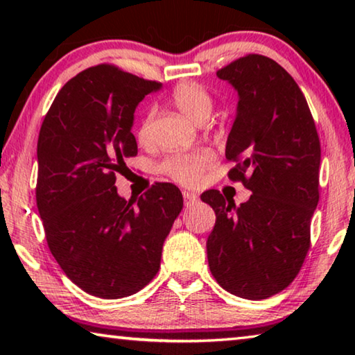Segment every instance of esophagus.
I'll use <instances>...</instances> for the list:
<instances>
[{
    "label": "esophagus",
    "mask_w": 355,
    "mask_h": 355,
    "mask_svg": "<svg viewBox=\"0 0 355 355\" xmlns=\"http://www.w3.org/2000/svg\"><path fill=\"white\" fill-rule=\"evenodd\" d=\"M183 199H184V205L191 207L192 203L197 202V196L192 194V192H189V191H183Z\"/></svg>",
    "instance_id": "1"
}]
</instances>
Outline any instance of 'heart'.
<instances>
[{
	"instance_id": "obj_1",
	"label": "heart",
	"mask_w": 355,
	"mask_h": 355,
	"mask_svg": "<svg viewBox=\"0 0 355 355\" xmlns=\"http://www.w3.org/2000/svg\"><path fill=\"white\" fill-rule=\"evenodd\" d=\"M173 105L178 111L191 119L192 122L202 123L208 119L213 110V98L205 87L197 83H180L172 92ZM150 125H152V112H148L141 120L136 136L141 144H146L150 137ZM213 163V153L209 150H196V152H184L167 156L161 163L159 169L167 177L175 182L192 186L200 182L202 173Z\"/></svg>"
}]
</instances>
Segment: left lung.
Instances as JSON below:
<instances>
[{
  "mask_svg": "<svg viewBox=\"0 0 355 355\" xmlns=\"http://www.w3.org/2000/svg\"><path fill=\"white\" fill-rule=\"evenodd\" d=\"M216 75L238 92L225 146L238 164L228 177L252 196L238 207L216 189L200 196L216 213L208 264L224 290L260 300L285 290L307 255L320 200V137L304 94L272 59L249 55Z\"/></svg>",
  "mask_w": 355,
  "mask_h": 355,
  "instance_id": "obj_1",
  "label": "left lung"
}]
</instances>
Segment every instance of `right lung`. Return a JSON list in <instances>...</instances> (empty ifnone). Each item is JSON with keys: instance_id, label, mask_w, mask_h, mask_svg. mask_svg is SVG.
Instances as JSON below:
<instances>
[{"instance_id": "obj_1", "label": "right lung", "mask_w": 355, "mask_h": 355, "mask_svg": "<svg viewBox=\"0 0 355 355\" xmlns=\"http://www.w3.org/2000/svg\"><path fill=\"white\" fill-rule=\"evenodd\" d=\"M159 89L101 64L64 84L40 127L35 200L48 248L92 296L120 299L142 290L158 272L164 239L183 208L172 183H155L136 200L114 186L125 159L137 153L136 107Z\"/></svg>"}]
</instances>
